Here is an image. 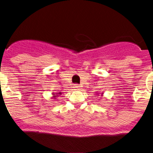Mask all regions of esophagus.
<instances>
[{
    "label": "esophagus",
    "instance_id": "obj_1",
    "mask_svg": "<svg viewBox=\"0 0 153 153\" xmlns=\"http://www.w3.org/2000/svg\"><path fill=\"white\" fill-rule=\"evenodd\" d=\"M73 88H75V89L78 90V89H79V88H80V85H77V84H75V85H74Z\"/></svg>",
    "mask_w": 153,
    "mask_h": 153
}]
</instances>
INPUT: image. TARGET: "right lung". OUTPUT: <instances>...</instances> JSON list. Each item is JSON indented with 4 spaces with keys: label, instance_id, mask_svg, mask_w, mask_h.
Returning <instances> with one entry per match:
<instances>
[{
    "label": "right lung",
    "instance_id": "right-lung-1",
    "mask_svg": "<svg viewBox=\"0 0 153 153\" xmlns=\"http://www.w3.org/2000/svg\"><path fill=\"white\" fill-rule=\"evenodd\" d=\"M59 94H61V93H58V94H53L54 97H56L57 95H59Z\"/></svg>",
    "mask_w": 153,
    "mask_h": 153
}]
</instances>
